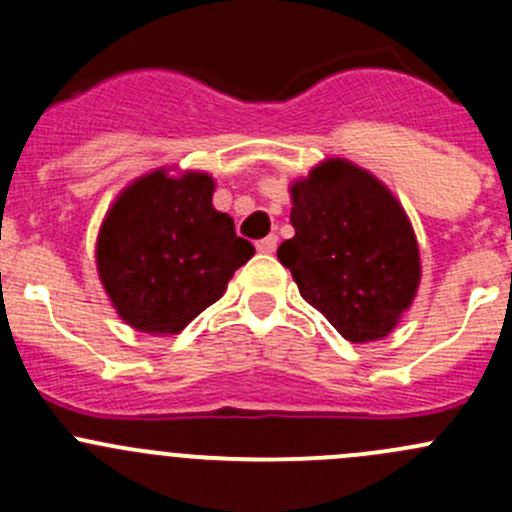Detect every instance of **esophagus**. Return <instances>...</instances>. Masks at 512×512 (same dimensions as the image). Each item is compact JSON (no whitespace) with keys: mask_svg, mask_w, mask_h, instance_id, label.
Wrapping results in <instances>:
<instances>
[{"mask_svg":"<svg viewBox=\"0 0 512 512\" xmlns=\"http://www.w3.org/2000/svg\"><path fill=\"white\" fill-rule=\"evenodd\" d=\"M275 250H277V235H267L257 242V252H262V255H272Z\"/></svg>","mask_w":512,"mask_h":512,"instance_id":"34e87169","label":"esophagus"}]
</instances>
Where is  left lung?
Instances as JSON below:
<instances>
[{
    "label": "left lung",
    "mask_w": 512,
    "mask_h": 512,
    "mask_svg": "<svg viewBox=\"0 0 512 512\" xmlns=\"http://www.w3.org/2000/svg\"><path fill=\"white\" fill-rule=\"evenodd\" d=\"M294 237L277 247L299 294L354 344L389 337L421 282L404 205L369 170L324 158L292 180Z\"/></svg>",
    "instance_id": "left-lung-1"
}]
</instances>
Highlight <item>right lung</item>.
Here are the masks:
<instances>
[{
    "label": "right lung",
    "mask_w": 512,
    "mask_h": 512,
    "mask_svg": "<svg viewBox=\"0 0 512 512\" xmlns=\"http://www.w3.org/2000/svg\"><path fill=\"white\" fill-rule=\"evenodd\" d=\"M203 170L156 168L118 193L96 237V270L136 332L178 334L225 294L255 247L213 205Z\"/></svg>",
    "instance_id": "1"
}]
</instances>
